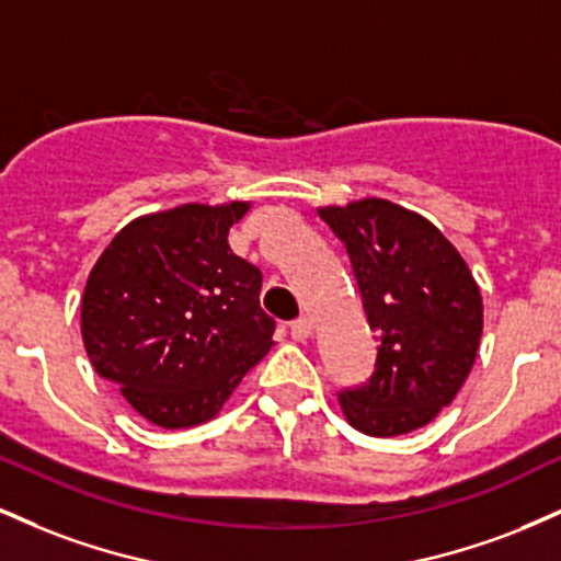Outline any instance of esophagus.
Here are the masks:
<instances>
[{"label": "esophagus", "mask_w": 561, "mask_h": 561, "mask_svg": "<svg viewBox=\"0 0 561 561\" xmlns=\"http://www.w3.org/2000/svg\"><path fill=\"white\" fill-rule=\"evenodd\" d=\"M311 330H313V321L308 317H300L295 321H289V334H293V340H298V343H302V340L311 337Z\"/></svg>", "instance_id": "esophagus-1"}]
</instances>
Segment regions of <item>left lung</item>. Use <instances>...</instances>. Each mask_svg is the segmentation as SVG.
Instances as JSON below:
<instances>
[{"label": "left lung", "mask_w": 561, "mask_h": 561, "mask_svg": "<svg viewBox=\"0 0 561 561\" xmlns=\"http://www.w3.org/2000/svg\"><path fill=\"white\" fill-rule=\"evenodd\" d=\"M319 216L345 244L379 343L369 382L337 392L345 420L375 437L420 430L454 401L478 356V282L440 229L390 199Z\"/></svg>", "instance_id": "1"}]
</instances>
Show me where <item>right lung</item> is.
Returning <instances> with one entry per match:
<instances>
[{
  "label": "right lung",
  "mask_w": 561,
  "mask_h": 561,
  "mask_svg": "<svg viewBox=\"0 0 561 561\" xmlns=\"http://www.w3.org/2000/svg\"><path fill=\"white\" fill-rule=\"evenodd\" d=\"M248 208L190 203L141 216L89 274L81 300L89 362L158 427L208 422L274 345L261 268L227 240Z\"/></svg>",
  "instance_id": "obj_1"
}]
</instances>
